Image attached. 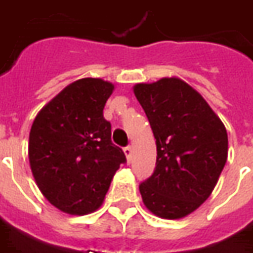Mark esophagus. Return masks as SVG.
<instances>
[{"label":"esophagus","mask_w":253,"mask_h":253,"mask_svg":"<svg viewBox=\"0 0 253 253\" xmlns=\"http://www.w3.org/2000/svg\"><path fill=\"white\" fill-rule=\"evenodd\" d=\"M123 151H125V155H126L127 160H130V159H131V146L128 145V146H126Z\"/></svg>","instance_id":"obj_1"}]
</instances>
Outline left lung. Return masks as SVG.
Here are the masks:
<instances>
[{"label":"left lung","instance_id":"left-lung-1","mask_svg":"<svg viewBox=\"0 0 253 253\" xmlns=\"http://www.w3.org/2000/svg\"><path fill=\"white\" fill-rule=\"evenodd\" d=\"M134 94L156 138L155 171L139 183L146 208L179 219L212 193L227 160V132L203 97L178 78L138 84Z\"/></svg>","mask_w":253,"mask_h":253}]
</instances>
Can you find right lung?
Here are the masks:
<instances>
[{
    "instance_id": "obj_1",
    "label": "right lung",
    "mask_w": 253,
    "mask_h": 253,
    "mask_svg": "<svg viewBox=\"0 0 253 253\" xmlns=\"http://www.w3.org/2000/svg\"><path fill=\"white\" fill-rule=\"evenodd\" d=\"M114 84L84 78L67 86L37 115L30 131L28 159L35 182L60 211H96L126 156L111 141L104 115Z\"/></svg>"
}]
</instances>
